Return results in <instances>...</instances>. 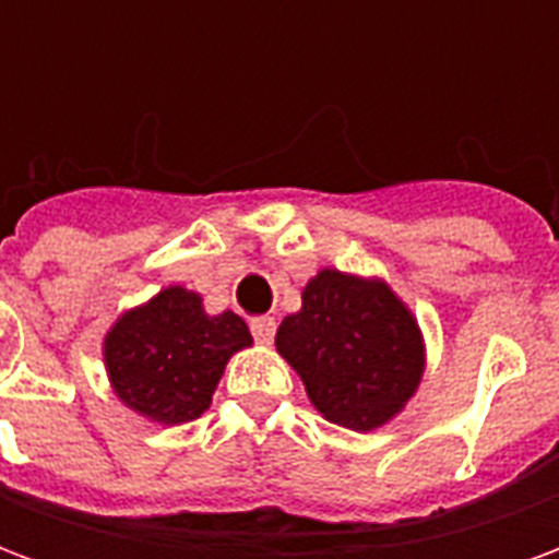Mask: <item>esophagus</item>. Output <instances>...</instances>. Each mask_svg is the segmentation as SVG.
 <instances>
[{
    "instance_id": "1",
    "label": "esophagus",
    "mask_w": 559,
    "mask_h": 559,
    "mask_svg": "<svg viewBox=\"0 0 559 559\" xmlns=\"http://www.w3.org/2000/svg\"><path fill=\"white\" fill-rule=\"evenodd\" d=\"M251 335L260 344H272V338H275V320L272 317H254L251 320Z\"/></svg>"
}]
</instances>
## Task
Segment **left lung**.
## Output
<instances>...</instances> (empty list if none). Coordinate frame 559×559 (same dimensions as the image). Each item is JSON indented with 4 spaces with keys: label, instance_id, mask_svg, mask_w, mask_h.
<instances>
[{
    "label": "left lung",
    "instance_id": "obj_1",
    "mask_svg": "<svg viewBox=\"0 0 559 559\" xmlns=\"http://www.w3.org/2000/svg\"><path fill=\"white\" fill-rule=\"evenodd\" d=\"M275 344L317 411L353 431L392 419L419 386V326L380 281L323 269L305 287L302 311L281 323Z\"/></svg>",
    "mask_w": 559,
    "mask_h": 559
}]
</instances>
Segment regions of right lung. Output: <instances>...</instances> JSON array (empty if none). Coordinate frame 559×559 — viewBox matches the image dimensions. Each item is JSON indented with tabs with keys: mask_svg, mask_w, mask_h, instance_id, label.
<instances>
[{
	"mask_svg": "<svg viewBox=\"0 0 559 559\" xmlns=\"http://www.w3.org/2000/svg\"><path fill=\"white\" fill-rule=\"evenodd\" d=\"M248 344L251 332L242 317H209L197 293L167 287L110 329L104 359L128 407L179 425L206 411L227 359Z\"/></svg>",
	"mask_w": 559,
	"mask_h": 559,
	"instance_id": "1",
	"label": "right lung"
}]
</instances>
